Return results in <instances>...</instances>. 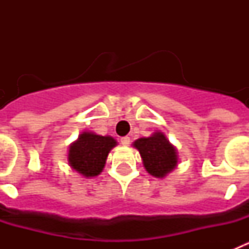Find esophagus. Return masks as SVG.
<instances>
[{"label": "esophagus", "mask_w": 249, "mask_h": 249, "mask_svg": "<svg viewBox=\"0 0 249 249\" xmlns=\"http://www.w3.org/2000/svg\"><path fill=\"white\" fill-rule=\"evenodd\" d=\"M129 142H131V138H129L128 136H124V137L121 138V143H122L123 146H128Z\"/></svg>", "instance_id": "1"}]
</instances>
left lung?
<instances>
[{
    "mask_svg": "<svg viewBox=\"0 0 249 249\" xmlns=\"http://www.w3.org/2000/svg\"><path fill=\"white\" fill-rule=\"evenodd\" d=\"M133 146L140 151L144 168L149 175L164 177L177 166L175 147L160 132L155 133L152 137L138 138Z\"/></svg>",
    "mask_w": 249,
    "mask_h": 249,
    "instance_id": "1",
    "label": "left lung"
}]
</instances>
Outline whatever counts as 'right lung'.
<instances>
[{"label": "right lung", "instance_id": "obj_1", "mask_svg": "<svg viewBox=\"0 0 249 249\" xmlns=\"http://www.w3.org/2000/svg\"><path fill=\"white\" fill-rule=\"evenodd\" d=\"M114 146L116 141L112 137L83 132L70 147L68 162L81 175L94 177L102 172L106 158Z\"/></svg>", "mask_w": 249, "mask_h": 249}]
</instances>
